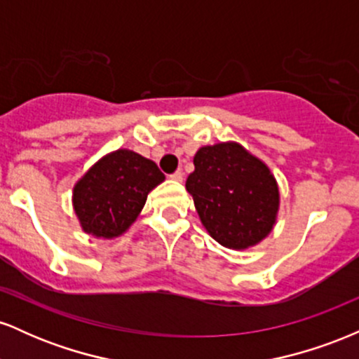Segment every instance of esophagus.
I'll return each mask as SVG.
<instances>
[{
	"label": "esophagus",
	"mask_w": 359,
	"mask_h": 359,
	"mask_svg": "<svg viewBox=\"0 0 359 359\" xmlns=\"http://www.w3.org/2000/svg\"><path fill=\"white\" fill-rule=\"evenodd\" d=\"M170 179H172V180H177V182H180V180L184 179V172H182V170H175L174 174L170 175Z\"/></svg>",
	"instance_id": "34e87169"
}]
</instances>
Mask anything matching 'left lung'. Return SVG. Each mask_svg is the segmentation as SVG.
<instances>
[{
  "mask_svg": "<svg viewBox=\"0 0 359 359\" xmlns=\"http://www.w3.org/2000/svg\"><path fill=\"white\" fill-rule=\"evenodd\" d=\"M185 187L209 234L226 248L245 250L271 231L278 187L269 167L238 143L203 147Z\"/></svg>",
  "mask_w": 359,
  "mask_h": 359,
  "instance_id": "obj_1",
  "label": "left lung"
}]
</instances>
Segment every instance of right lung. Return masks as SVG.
Returning <instances> with one entry per match:
<instances>
[{"instance_id": "1", "label": "right lung", "mask_w": 359, "mask_h": 359, "mask_svg": "<svg viewBox=\"0 0 359 359\" xmlns=\"http://www.w3.org/2000/svg\"><path fill=\"white\" fill-rule=\"evenodd\" d=\"M165 175L155 162L130 150L101 158L74 187V209L82 229L97 238H114L137 219L151 189Z\"/></svg>"}]
</instances>
